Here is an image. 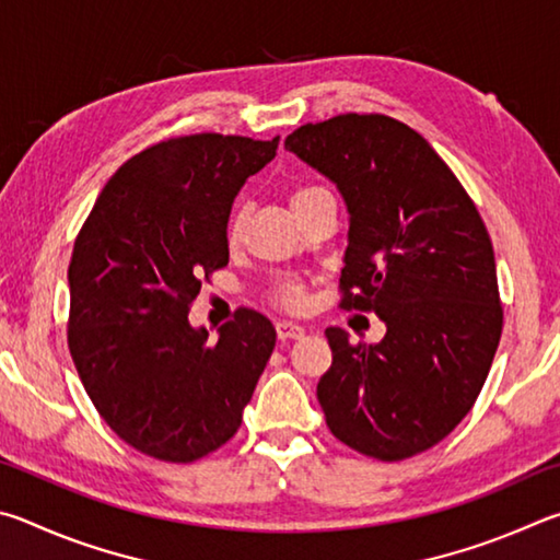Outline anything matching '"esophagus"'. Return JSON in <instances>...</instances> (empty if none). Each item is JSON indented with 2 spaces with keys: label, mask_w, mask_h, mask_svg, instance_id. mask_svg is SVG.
Wrapping results in <instances>:
<instances>
[{
  "label": "esophagus",
  "mask_w": 560,
  "mask_h": 560,
  "mask_svg": "<svg viewBox=\"0 0 560 560\" xmlns=\"http://www.w3.org/2000/svg\"><path fill=\"white\" fill-rule=\"evenodd\" d=\"M278 337H280L282 341L300 339V337H305V327L295 325V322H278Z\"/></svg>",
  "instance_id": "obj_1"
}]
</instances>
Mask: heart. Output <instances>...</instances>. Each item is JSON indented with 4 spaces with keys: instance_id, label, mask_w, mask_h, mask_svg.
I'll return each mask as SVG.
<instances>
[{
    "instance_id": "b5f03b06",
    "label": "heart",
    "mask_w": 560,
    "mask_h": 560,
    "mask_svg": "<svg viewBox=\"0 0 560 560\" xmlns=\"http://www.w3.org/2000/svg\"><path fill=\"white\" fill-rule=\"evenodd\" d=\"M319 194H325V189H319V186H300V189H295V191H292V196H290L292 209H298V206H302V203L310 201V199H315V196H319ZM243 225H245V211L243 209H235L233 215H231V221H229V231H225V235H229L231 243H235V241L241 238ZM280 300H282V305L298 307L300 302H302V292L295 285H285V288L280 290Z\"/></svg>"
}]
</instances>
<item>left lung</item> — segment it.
Listing matches in <instances>:
<instances>
[{
    "mask_svg": "<svg viewBox=\"0 0 560 560\" xmlns=\"http://www.w3.org/2000/svg\"><path fill=\"white\" fill-rule=\"evenodd\" d=\"M285 147L345 199L341 307L386 325L378 345L325 331L327 425L361 455L413 457L453 433L492 366L502 337L492 241L450 166L394 117L337 115L302 125Z\"/></svg>",
    "mask_w": 560,
    "mask_h": 560,
    "instance_id": "8db88e82",
    "label": "left lung"
}]
</instances>
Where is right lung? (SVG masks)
Masks as SVG:
<instances>
[{
  "label": "right lung",
  "instance_id": "1",
  "mask_svg": "<svg viewBox=\"0 0 560 560\" xmlns=\"http://www.w3.org/2000/svg\"><path fill=\"white\" fill-rule=\"evenodd\" d=\"M270 142L174 137L117 170L78 233L68 288V349L85 394L127 445L194 463L241 428L275 349V327L241 310L219 329L191 327L201 278L229 265V215Z\"/></svg>",
  "mask_w": 560,
  "mask_h": 560
}]
</instances>
